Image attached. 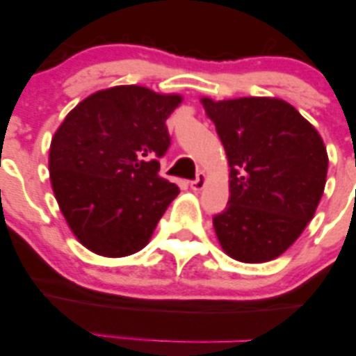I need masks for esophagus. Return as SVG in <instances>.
I'll list each match as a JSON object with an SVG mask.
<instances>
[{"mask_svg":"<svg viewBox=\"0 0 356 356\" xmlns=\"http://www.w3.org/2000/svg\"><path fill=\"white\" fill-rule=\"evenodd\" d=\"M204 186H206V175H204V172H199L197 177L191 182V189L197 192V191H202Z\"/></svg>","mask_w":356,"mask_h":356,"instance_id":"34e87169","label":"esophagus"}]
</instances>
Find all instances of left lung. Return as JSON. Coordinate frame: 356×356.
I'll use <instances>...</instances> for the list:
<instances>
[{
	"label": "left lung",
	"mask_w": 356,
	"mask_h": 356,
	"mask_svg": "<svg viewBox=\"0 0 356 356\" xmlns=\"http://www.w3.org/2000/svg\"><path fill=\"white\" fill-rule=\"evenodd\" d=\"M229 161V201L212 218L224 251L243 263L271 261L313 219L328 170L320 134L280 99H202Z\"/></svg>",
	"instance_id": "left-lung-1"
}]
</instances>
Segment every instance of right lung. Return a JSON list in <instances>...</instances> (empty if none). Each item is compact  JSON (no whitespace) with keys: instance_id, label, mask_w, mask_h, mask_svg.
Segmentation results:
<instances>
[{"instance_id":"right-lung-1","label":"right lung","mask_w":356,"mask_h":356,"mask_svg":"<svg viewBox=\"0 0 356 356\" xmlns=\"http://www.w3.org/2000/svg\"><path fill=\"white\" fill-rule=\"evenodd\" d=\"M145 87L93 93L68 113L50 147L61 214L90 251L122 257L149 243L179 187L159 175L170 145L165 120L181 104Z\"/></svg>"}]
</instances>
